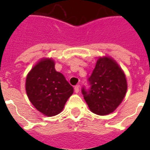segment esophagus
Returning <instances> with one entry per match:
<instances>
[{
    "instance_id": "obj_1",
    "label": "esophagus",
    "mask_w": 150,
    "mask_h": 150,
    "mask_svg": "<svg viewBox=\"0 0 150 150\" xmlns=\"http://www.w3.org/2000/svg\"><path fill=\"white\" fill-rule=\"evenodd\" d=\"M74 89H75V93H79V85H76Z\"/></svg>"
}]
</instances>
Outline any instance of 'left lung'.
Returning <instances> with one entry per match:
<instances>
[{
    "mask_svg": "<svg viewBox=\"0 0 150 150\" xmlns=\"http://www.w3.org/2000/svg\"><path fill=\"white\" fill-rule=\"evenodd\" d=\"M90 88L82 93L90 110L100 116L116 110L127 91L125 75L117 62L110 57L99 58L88 78Z\"/></svg>",
    "mask_w": 150,
    "mask_h": 150,
    "instance_id": "8db88e82",
    "label": "left lung"
}]
</instances>
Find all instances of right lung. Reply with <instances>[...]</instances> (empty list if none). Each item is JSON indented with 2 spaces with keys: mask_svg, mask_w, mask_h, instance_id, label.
<instances>
[{
  "mask_svg": "<svg viewBox=\"0 0 150 150\" xmlns=\"http://www.w3.org/2000/svg\"><path fill=\"white\" fill-rule=\"evenodd\" d=\"M28 98L45 116L58 115L73 94V88L62 73L55 71L51 59H41L28 73L25 80Z\"/></svg>",
  "mask_w": 150,
  "mask_h": 150,
  "instance_id": "1",
  "label": "right lung"
}]
</instances>
